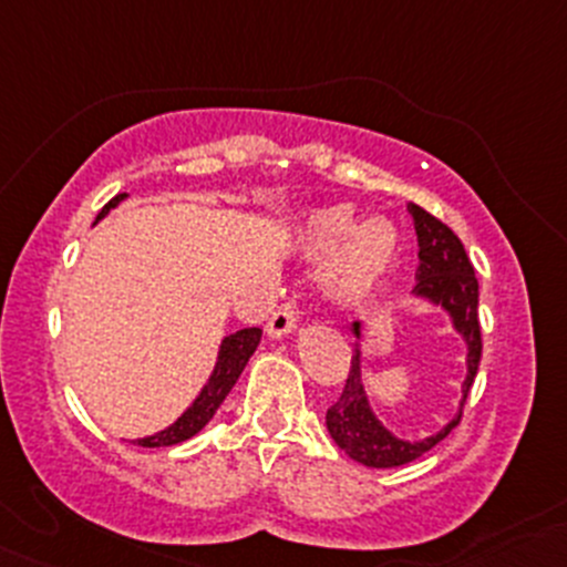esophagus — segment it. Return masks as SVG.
Returning a JSON list of instances; mask_svg holds the SVG:
<instances>
[{
	"label": "esophagus",
	"instance_id": "34e87169",
	"mask_svg": "<svg viewBox=\"0 0 567 567\" xmlns=\"http://www.w3.org/2000/svg\"><path fill=\"white\" fill-rule=\"evenodd\" d=\"M293 329H296L293 305H282L279 310H274L271 318H268V323H266L268 337H285V334H290Z\"/></svg>",
	"mask_w": 567,
	"mask_h": 567
}]
</instances>
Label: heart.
Segmentation results:
<instances>
[{"instance_id": "heart-1", "label": "heart", "mask_w": 567, "mask_h": 567, "mask_svg": "<svg viewBox=\"0 0 567 567\" xmlns=\"http://www.w3.org/2000/svg\"><path fill=\"white\" fill-rule=\"evenodd\" d=\"M398 244L392 221L368 219L353 227V214L348 208L320 210L305 227V247L312 257L336 251L326 266L323 282L337 301H353L368 293L390 268Z\"/></svg>"}]
</instances>
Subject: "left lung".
I'll use <instances>...</instances> for the list:
<instances>
[{"label":"left lung","instance_id":"8db88e82","mask_svg":"<svg viewBox=\"0 0 567 567\" xmlns=\"http://www.w3.org/2000/svg\"><path fill=\"white\" fill-rule=\"evenodd\" d=\"M409 214L414 219L416 244H420V268H416L414 299L427 301L433 307H442L450 316V323L458 331L463 346H466V375L461 384V403L453 420L436 431L433 436L409 439L394 436L390 427L375 416L370 405L368 392L362 384V323L353 320L351 331L357 337L353 342L351 373H348L346 390H342L337 403L326 411V427L340 450H346L348 458H353L370 468H394L403 463L416 461L427 450L436 447L444 436H450L461 422L463 403L472 390L474 375H477L480 353H483V340H480V320H477V299L480 285L474 277L472 260L463 249L461 238L450 230L444 221L427 214L420 205L409 203Z\"/></svg>","mask_w":567,"mask_h":567}]
</instances>
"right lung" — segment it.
Instances as JSON below:
<instances>
[{
    "mask_svg": "<svg viewBox=\"0 0 567 567\" xmlns=\"http://www.w3.org/2000/svg\"><path fill=\"white\" fill-rule=\"evenodd\" d=\"M125 197H128V194H117L114 199H109L104 208H101L95 225L104 219L109 210L117 208ZM260 337H262L260 329H241V331H236V334L225 337L219 346V357H216L214 373H210L208 384H205L203 390H199L197 398H194V403L188 405L181 416H177L173 425L164 427V431H158V433H153V436L136 439L134 444H140V447H173V444H181V442H186V439L197 436V433L203 431L210 420H214V414L219 411V405L225 403V398L230 394L233 386H236L238 375L244 373V368H247L251 353H255V348L260 346Z\"/></svg>",
    "mask_w": 567,
    "mask_h": 567,
    "instance_id": "1",
    "label": "right lung"
}]
</instances>
